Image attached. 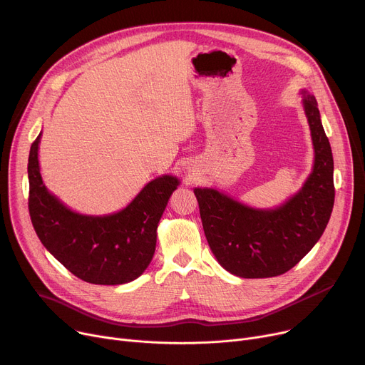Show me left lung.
<instances>
[{
  "mask_svg": "<svg viewBox=\"0 0 365 365\" xmlns=\"http://www.w3.org/2000/svg\"><path fill=\"white\" fill-rule=\"evenodd\" d=\"M314 146L306 184L277 210H255L213 188H195L201 222L219 264L242 278L277 277L292 269L320 239L335 201L334 158L317 101L304 93Z\"/></svg>",
  "mask_w": 365,
  "mask_h": 365,
  "instance_id": "obj_1",
  "label": "left lung"
}]
</instances>
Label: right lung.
Masks as SVG:
<instances>
[{"label":"right lung","mask_w":365,"mask_h":365,"mask_svg":"<svg viewBox=\"0 0 365 365\" xmlns=\"http://www.w3.org/2000/svg\"><path fill=\"white\" fill-rule=\"evenodd\" d=\"M40 135L29 155V213L45 248L75 277L91 284L115 286L138 278L152 261L156 227L180 181L164 175L150 181L118 213L93 217L66 209L43 185L38 171Z\"/></svg>","instance_id":"obj_1"}]
</instances>
